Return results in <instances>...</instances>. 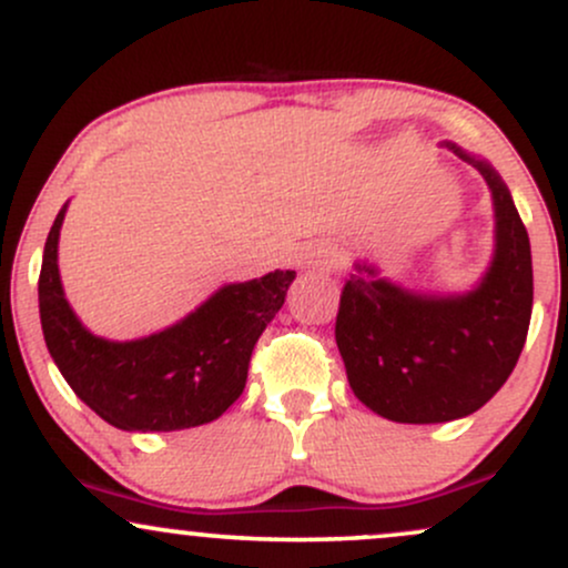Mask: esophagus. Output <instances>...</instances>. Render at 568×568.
Masks as SVG:
<instances>
[{
	"label": "esophagus",
	"mask_w": 568,
	"mask_h": 568,
	"mask_svg": "<svg viewBox=\"0 0 568 568\" xmlns=\"http://www.w3.org/2000/svg\"><path fill=\"white\" fill-rule=\"evenodd\" d=\"M298 264H321V266H325V264H331V258H328V253H325V251L298 253Z\"/></svg>",
	"instance_id": "34e87169"
}]
</instances>
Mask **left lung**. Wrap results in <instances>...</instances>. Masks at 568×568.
<instances>
[{"instance_id": "8db88e82", "label": "left lung", "mask_w": 568, "mask_h": 568, "mask_svg": "<svg viewBox=\"0 0 568 568\" xmlns=\"http://www.w3.org/2000/svg\"><path fill=\"white\" fill-rule=\"evenodd\" d=\"M491 189L497 245L478 288L410 293L357 264L338 298L336 344L352 393L406 425L462 419L499 393L526 344L534 302L531 245L505 181L486 160L443 143Z\"/></svg>"}]
</instances>
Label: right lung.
Listing matches in <instances>:
<instances>
[{
    "label": "right lung",
    "instance_id": "add662e5",
    "mask_svg": "<svg viewBox=\"0 0 568 568\" xmlns=\"http://www.w3.org/2000/svg\"><path fill=\"white\" fill-rule=\"evenodd\" d=\"M61 207L39 272V317L58 371L103 422L128 433H173L219 419L243 395L253 347L285 302L293 270L224 285L192 315L146 338L93 336L58 275Z\"/></svg>",
    "mask_w": 568,
    "mask_h": 568
}]
</instances>
